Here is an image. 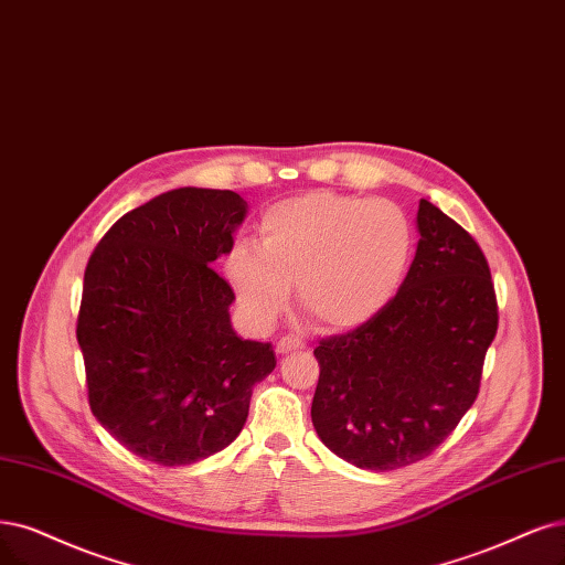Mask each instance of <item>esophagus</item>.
Wrapping results in <instances>:
<instances>
[{"instance_id":"obj_1","label":"esophagus","mask_w":565,"mask_h":565,"mask_svg":"<svg viewBox=\"0 0 565 565\" xmlns=\"http://www.w3.org/2000/svg\"><path fill=\"white\" fill-rule=\"evenodd\" d=\"M305 342L296 335H286L277 342V353H288V351H296V349H302Z\"/></svg>"}]
</instances>
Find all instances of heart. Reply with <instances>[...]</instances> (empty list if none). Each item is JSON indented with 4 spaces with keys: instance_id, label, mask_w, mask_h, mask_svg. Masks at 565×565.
Listing matches in <instances>:
<instances>
[{
    "instance_id": "obj_1",
    "label": "heart",
    "mask_w": 565,
    "mask_h": 565,
    "mask_svg": "<svg viewBox=\"0 0 565 565\" xmlns=\"http://www.w3.org/2000/svg\"><path fill=\"white\" fill-rule=\"evenodd\" d=\"M260 248L239 242L225 275L246 319L275 321L296 284L305 315L326 330H353L398 296L414 256L407 214L388 200L307 193L271 204Z\"/></svg>"
}]
</instances>
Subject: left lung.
<instances>
[{
    "instance_id": "1",
    "label": "left lung",
    "mask_w": 565,
    "mask_h": 565,
    "mask_svg": "<svg viewBox=\"0 0 565 565\" xmlns=\"http://www.w3.org/2000/svg\"><path fill=\"white\" fill-rule=\"evenodd\" d=\"M407 277L372 321L319 342L311 424L321 443L365 470L430 456L472 407L498 330L482 248L428 200Z\"/></svg>"
}]
</instances>
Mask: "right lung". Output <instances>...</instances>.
<instances>
[{"instance_id":"1","label":"right lung","mask_w":565,"mask_h":565,"mask_svg":"<svg viewBox=\"0 0 565 565\" xmlns=\"http://www.w3.org/2000/svg\"><path fill=\"white\" fill-rule=\"evenodd\" d=\"M244 216L233 191L177 188L120 216L88 260L76 319L88 405L146 461L191 466L227 447L277 365L269 342L237 338L235 294L212 269Z\"/></svg>"}]
</instances>
